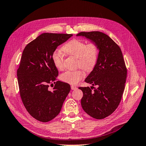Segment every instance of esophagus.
I'll return each mask as SVG.
<instances>
[{
  "label": "esophagus",
  "mask_w": 146,
  "mask_h": 146,
  "mask_svg": "<svg viewBox=\"0 0 146 146\" xmlns=\"http://www.w3.org/2000/svg\"><path fill=\"white\" fill-rule=\"evenodd\" d=\"M70 88H71V89L72 90H76L77 89V87H76V86H75V85H71L70 86Z\"/></svg>",
  "instance_id": "34e87169"
}]
</instances>
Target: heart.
Returning <instances> with one entry per match:
<instances>
[{
    "instance_id": "1",
    "label": "heart",
    "mask_w": 146,
    "mask_h": 146,
    "mask_svg": "<svg viewBox=\"0 0 146 146\" xmlns=\"http://www.w3.org/2000/svg\"><path fill=\"white\" fill-rule=\"evenodd\" d=\"M62 50L68 55L77 59V66L87 72L92 71L96 67L99 58V47L94 42L87 43L81 39H73L66 43L62 47ZM54 66L59 70L64 68V57L60 52L56 51L52 55ZM85 77L83 70H67L61 75V80L65 83L76 85Z\"/></svg>"
}]
</instances>
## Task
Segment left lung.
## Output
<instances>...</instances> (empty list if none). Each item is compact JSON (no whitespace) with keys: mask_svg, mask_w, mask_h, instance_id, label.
Instances as JSON below:
<instances>
[{"mask_svg":"<svg viewBox=\"0 0 146 146\" xmlns=\"http://www.w3.org/2000/svg\"><path fill=\"white\" fill-rule=\"evenodd\" d=\"M77 36L91 39L98 46L96 67L85 82L94 86L79 87L83 91L82 107L88 115L102 119L117 108L125 88L127 69L121 48L107 35L100 32H81Z\"/></svg>","mask_w":146,"mask_h":146,"instance_id":"left-lung-1","label":"left lung"}]
</instances>
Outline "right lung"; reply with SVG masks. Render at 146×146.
<instances>
[{
  "mask_svg": "<svg viewBox=\"0 0 146 146\" xmlns=\"http://www.w3.org/2000/svg\"><path fill=\"white\" fill-rule=\"evenodd\" d=\"M72 34L44 33L25 46L17 70L21 98L29 113L47 122L60 113L70 90L68 83L57 81L58 70L52 61L56 47ZM55 84L51 92L50 85Z\"/></svg>",
  "mask_w": 146,
  "mask_h": 146,
  "instance_id": "1",
  "label": "right lung"
}]
</instances>
